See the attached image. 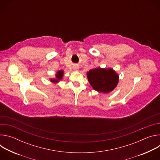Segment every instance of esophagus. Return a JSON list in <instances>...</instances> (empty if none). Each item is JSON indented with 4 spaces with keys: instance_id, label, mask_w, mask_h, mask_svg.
Masks as SVG:
<instances>
[{
    "instance_id": "obj_1",
    "label": "esophagus",
    "mask_w": 160,
    "mask_h": 160,
    "mask_svg": "<svg viewBox=\"0 0 160 160\" xmlns=\"http://www.w3.org/2000/svg\"><path fill=\"white\" fill-rule=\"evenodd\" d=\"M77 68H78L77 67H75V70H77Z\"/></svg>"
}]
</instances>
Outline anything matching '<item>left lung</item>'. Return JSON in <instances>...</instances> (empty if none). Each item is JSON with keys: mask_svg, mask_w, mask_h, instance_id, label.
Instances as JSON below:
<instances>
[{"mask_svg": "<svg viewBox=\"0 0 160 160\" xmlns=\"http://www.w3.org/2000/svg\"><path fill=\"white\" fill-rule=\"evenodd\" d=\"M88 80L92 88L99 92L109 93L118 83L119 76L112 68H97L87 73Z\"/></svg>", "mask_w": 160, "mask_h": 160, "instance_id": "obj_1", "label": "left lung"}]
</instances>
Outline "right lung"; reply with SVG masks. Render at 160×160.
Returning a JSON list of instances; mask_svg holds the SVG:
<instances>
[{"label": "right lung", "mask_w": 160, "mask_h": 160, "mask_svg": "<svg viewBox=\"0 0 160 160\" xmlns=\"http://www.w3.org/2000/svg\"><path fill=\"white\" fill-rule=\"evenodd\" d=\"M63 75H64V71L62 70H59L57 72V73L56 74V78H52V79H50L51 82H52V83H58L59 82L60 80H62V77H63Z\"/></svg>", "instance_id": "1"}]
</instances>
